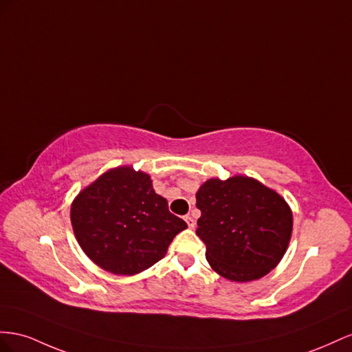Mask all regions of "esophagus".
Segmentation results:
<instances>
[{
    "label": "esophagus",
    "instance_id": "esophagus-1",
    "mask_svg": "<svg viewBox=\"0 0 352 352\" xmlns=\"http://www.w3.org/2000/svg\"><path fill=\"white\" fill-rule=\"evenodd\" d=\"M186 223H187V226H188V228H195V226H196V221L192 218V217H190V215H187L186 218Z\"/></svg>",
    "mask_w": 352,
    "mask_h": 352
}]
</instances>
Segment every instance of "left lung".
Masks as SVG:
<instances>
[{"instance_id":"obj_1","label":"left lung","mask_w":352,"mask_h":352,"mask_svg":"<svg viewBox=\"0 0 352 352\" xmlns=\"http://www.w3.org/2000/svg\"><path fill=\"white\" fill-rule=\"evenodd\" d=\"M200 209L196 234L206 245V259L233 282L264 277L283 258L292 212L282 196L249 177L212 178L196 193Z\"/></svg>"}]
</instances>
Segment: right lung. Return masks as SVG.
I'll list each match as a JSON object with an SVG mask.
<instances>
[{
	"mask_svg": "<svg viewBox=\"0 0 352 352\" xmlns=\"http://www.w3.org/2000/svg\"><path fill=\"white\" fill-rule=\"evenodd\" d=\"M70 221L87 256L124 276L156 264L187 227L155 193L150 177L128 166L110 169L84 188L70 208Z\"/></svg>",
	"mask_w": 352,
	"mask_h": 352,
	"instance_id": "obj_1",
	"label": "right lung"
}]
</instances>
